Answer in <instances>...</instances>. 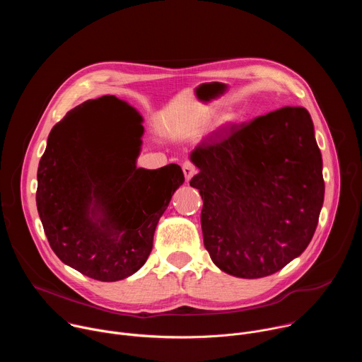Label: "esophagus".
I'll return each instance as SVG.
<instances>
[{"label": "esophagus", "instance_id": "obj_1", "mask_svg": "<svg viewBox=\"0 0 362 362\" xmlns=\"http://www.w3.org/2000/svg\"><path fill=\"white\" fill-rule=\"evenodd\" d=\"M182 169H183V175H185V177H186V182H189V180L196 175V172H197V169H196L190 162H185L183 166H182Z\"/></svg>", "mask_w": 362, "mask_h": 362}]
</instances>
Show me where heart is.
I'll return each mask as SVG.
<instances>
[{
  "label": "heart",
  "instance_id": "1",
  "mask_svg": "<svg viewBox=\"0 0 362 362\" xmlns=\"http://www.w3.org/2000/svg\"><path fill=\"white\" fill-rule=\"evenodd\" d=\"M236 120V115L233 113H229V115H225L221 120H219V126H226V124H230Z\"/></svg>",
  "mask_w": 362,
  "mask_h": 362
}]
</instances>
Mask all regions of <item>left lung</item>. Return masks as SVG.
Instances as JSON below:
<instances>
[{
  "label": "left lung",
  "instance_id": "obj_1",
  "mask_svg": "<svg viewBox=\"0 0 362 362\" xmlns=\"http://www.w3.org/2000/svg\"><path fill=\"white\" fill-rule=\"evenodd\" d=\"M203 242L223 272L256 279L281 271L311 242L324 203L322 156L311 115L282 107L202 140Z\"/></svg>",
  "mask_w": 362,
  "mask_h": 362
}]
</instances>
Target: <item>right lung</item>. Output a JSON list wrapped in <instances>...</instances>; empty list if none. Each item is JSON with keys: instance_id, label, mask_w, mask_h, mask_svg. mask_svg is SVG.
<instances>
[{"instance_id": "right-lung-1", "label": "right lung", "mask_w": 362, "mask_h": 362, "mask_svg": "<svg viewBox=\"0 0 362 362\" xmlns=\"http://www.w3.org/2000/svg\"><path fill=\"white\" fill-rule=\"evenodd\" d=\"M122 117L91 120L98 100L69 112L47 139L37 172V209L48 243L80 274L116 282L147 261L159 219L185 182L179 165L137 168L140 113L115 95Z\"/></svg>"}]
</instances>
